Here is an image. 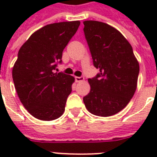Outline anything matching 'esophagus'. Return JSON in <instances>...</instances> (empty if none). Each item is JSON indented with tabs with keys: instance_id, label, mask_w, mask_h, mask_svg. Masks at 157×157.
I'll return each instance as SVG.
<instances>
[{
	"instance_id": "obj_1",
	"label": "esophagus",
	"mask_w": 157,
	"mask_h": 157,
	"mask_svg": "<svg viewBox=\"0 0 157 157\" xmlns=\"http://www.w3.org/2000/svg\"><path fill=\"white\" fill-rule=\"evenodd\" d=\"M75 80H76V82H81V81H83L85 78L83 76H75Z\"/></svg>"
}]
</instances>
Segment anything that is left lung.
Returning <instances> with one entry per match:
<instances>
[{"mask_svg": "<svg viewBox=\"0 0 157 157\" xmlns=\"http://www.w3.org/2000/svg\"><path fill=\"white\" fill-rule=\"evenodd\" d=\"M84 33L99 73L89 78L90 93L83 98L89 112L111 117L126 107L137 88L139 64L124 36L112 26L98 21L84 22Z\"/></svg>", "mask_w": 157, "mask_h": 157, "instance_id": "8db88e82", "label": "left lung"}]
</instances>
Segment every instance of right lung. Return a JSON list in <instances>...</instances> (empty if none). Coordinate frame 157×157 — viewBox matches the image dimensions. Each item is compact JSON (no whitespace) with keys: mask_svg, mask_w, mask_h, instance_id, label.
Listing matches in <instances>:
<instances>
[{"mask_svg":"<svg viewBox=\"0 0 157 157\" xmlns=\"http://www.w3.org/2000/svg\"><path fill=\"white\" fill-rule=\"evenodd\" d=\"M80 23L48 24L32 34L18 50L12 71L13 84L21 103L36 119L53 121L64 112L75 79L54 70Z\"/></svg>","mask_w":157,"mask_h":157,"instance_id":"right-lung-1","label":"right lung"}]
</instances>
